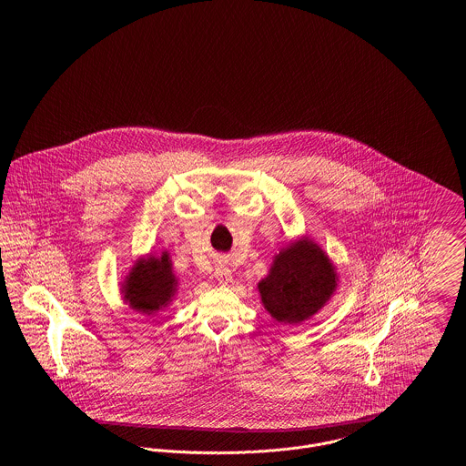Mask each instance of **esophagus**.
Here are the masks:
<instances>
[{
  "label": "esophagus",
  "instance_id": "34e87169",
  "mask_svg": "<svg viewBox=\"0 0 466 466\" xmlns=\"http://www.w3.org/2000/svg\"><path fill=\"white\" fill-rule=\"evenodd\" d=\"M215 278H217V281H218L220 285H230V283L234 281L232 270L225 266V264H218V266H217V268H215Z\"/></svg>",
  "mask_w": 466,
  "mask_h": 466
}]
</instances>
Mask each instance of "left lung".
Returning a JSON list of instances; mask_svg holds the SVG:
<instances>
[{
  "label": "left lung",
  "instance_id": "left-lung-1",
  "mask_svg": "<svg viewBox=\"0 0 466 466\" xmlns=\"http://www.w3.org/2000/svg\"><path fill=\"white\" fill-rule=\"evenodd\" d=\"M264 308L279 321L297 325L321 309L337 289V272L329 255L308 238L283 248L258 283Z\"/></svg>",
  "mask_w": 466,
  "mask_h": 466
}]
</instances>
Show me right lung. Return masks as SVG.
<instances>
[{
    "label": "right lung",
    "instance_id": "right-lung-1",
    "mask_svg": "<svg viewBox=\"0 0 466 466\" xmlns=\"http://www.w3.org/2000/svg\"><path fill=\"white\" fill-rule=\"evenodd\" d=\"M177 278L171 270L169 255H148L139 258L122 283L124 300L141 314H154L167 308L177 293Z\"/></svg>",
    "mask_w": 466,
    "mask_h": 466
}]
</instances>
